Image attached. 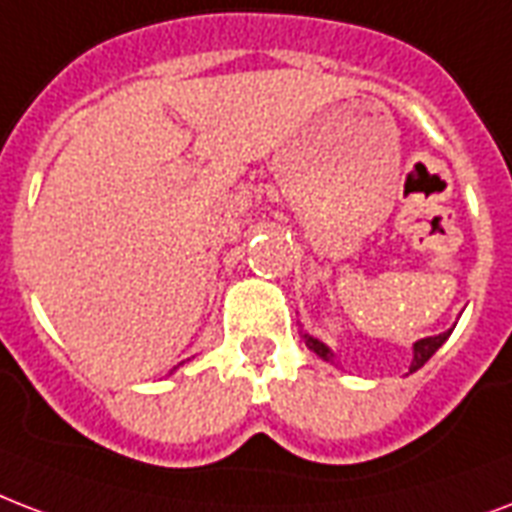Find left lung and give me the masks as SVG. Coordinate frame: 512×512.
Here are the masks:
<instances>
[{"label": "left lung", "mask_w": 512, "mask_h": 512, "mask_svg": "<svg viewBox=\"0 0 512 512\" xmlns=\"http://www.w3.org/2000/svg\"><path fill=\"white\" fill-rule=\"evenodd\" d=\"M451 330H454V327H451ZM451 330H446V333H440V335H429V338H421V341L413 343V362H411V368H408V373H416V370H419L421 365H424V362H427L429 357H432V354H435V351L448 341ZM300 335H303V341H306V346L314 351V354H319L325 362H333L335 354L327 343H322L319 338H314V335H308L306 330H300Z\"/></svg>", "instance_id": "8db88e82"}]
</instances>
